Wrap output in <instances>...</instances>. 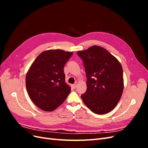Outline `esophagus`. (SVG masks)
<instances>
[{
  "mask_svg": "<svg viewBox=\"0 0 148 148\" xmlns=\"http://www.w3.org/2000/svg\"><path fill=\"white\" fill-rule=\"evenodd\" d=\"M71 87H72L73 89L76 88V87H77V84H73L72 86H71Z\"/></svg>",
  "mask_w": 148,
  "mask_h": 148,
  "instance_id": "obj_1",
  "label": "esophagus"
}]
</instances>
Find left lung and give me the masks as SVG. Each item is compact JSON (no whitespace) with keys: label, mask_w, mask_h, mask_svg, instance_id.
<instances>
[{"label":"left lung","mask_w":148,"mask_h":148,"mask_svg":"<svg viewBox=\"0 0 148 148\" xmlns=\"http://www.w3.org/2000/svg\"><path fill=\"white\" fill-rule=\"evenodd\" d=\"M83 62L86 91L81 96L93 112L105 114L117 106L123 90V69L119 60L102 47L93 46L77 52Z\"/></svg>","instance_id":"1"}]
</instances>
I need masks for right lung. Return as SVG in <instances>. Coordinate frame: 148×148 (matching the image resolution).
I'll list each match as a JSON object with an SVG mask.
<instances>
[{
	"mask_svg": "<svg viewBox=\"0 0 148 148\" xmlns=\"http://www.w3.org/2000/svg\"><path fill=\"white\" fill-rule=\"evenodd\" d=\"M73 52L49 50L37 57L26 75V90L39 108L52 111L60 106L71 91L65 83L64 67Z\"/></svg>",
	"mask_w": 148,
	"mask_h": 148,
	"instance_id": "1",
	"label": "right lung"
}]
</instances>
